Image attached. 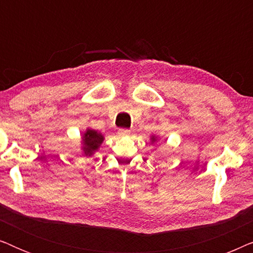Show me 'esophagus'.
Masks as SVG:
<instances>
[{"instance_id":"34e87169","label":"esophagus","mask_w":253,"mask_h":253,"mask_svg":"<svg viewBox=\"0 0 253 253\" xmlns=\"http://www.w3.org/2000/svg\"><path fill=\"white\" fill-rule=\"evenodd\" d=\"M119 133H120L121 137H126V136H129V134H130V131L126 130V129H120Z\"/></svg>"}]
</instances>
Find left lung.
<instances>
[{"instance_id":"8db88e82","label":"left lung","mask_w":253,"mask_h":253,"mask_svg":"<svg viewBox=\"0 0 253 253\" xmlns=\"http://www.w3.org/2000/svg\"><path fill=\"white\" fill-rule=\"evenodd\" d=\"M150 138H151V144H152V145H154L155 143H158L159 136H157V134H152V136H151Z\"/></svg>"}]
</instances>
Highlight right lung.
<instances>
[{
    "instance_id": "right-lung-1",
    "label": "right lung",
    "mask_w": 253,
    "mask_h": 253,
    "mask_svg": "<svg viewBox=\"0 0 253 253\" xmlns=\"http://www.w3.org/2000/svg\"><path fill=\"white\" fill-rule=\"evenodd\" d=\"M103 140H105V136L101 132L91 129V127H86V130L82 134V154L87 158L92 157L101 146Z\"/></svg>"
}]
</instances>
